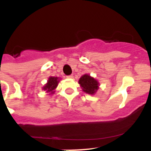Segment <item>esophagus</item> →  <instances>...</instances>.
Listing matches in <instances>:
<instances>
[{"label": "esophagus", "instance_id": "esophagus-1", "mask_svg": "<svg viewBox=\"0 0 151 151\" xmlns=\"http://www.w3.org/2000/svg\"><path fill=\"white\" fill-rule=\"evenodd\" d=\"M66 77H67V78H69V79L73 78V74H70V75L66 76Z\"/></svg>", "mask_w": 151, "mask_h": 151}]
</instances>
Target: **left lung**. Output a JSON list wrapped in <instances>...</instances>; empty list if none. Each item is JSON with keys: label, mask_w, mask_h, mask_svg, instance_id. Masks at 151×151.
<instances>
[{"label": "left lung", "mask_w": 151, "mask_h": 151, "mask_svg": "<svg viewBox=\"0 0 151 151\" xmlns=\"http://www.w3.org/2000/svg\"><path fill=\"white\" fill-rule=\"evenodd\" d=\"M79 84L83 88V91L89 94L95 93L99 88L98 82L88 74H85L80 77Z\"/></svg>", "instance_id": "obj_1"}]
</instances>
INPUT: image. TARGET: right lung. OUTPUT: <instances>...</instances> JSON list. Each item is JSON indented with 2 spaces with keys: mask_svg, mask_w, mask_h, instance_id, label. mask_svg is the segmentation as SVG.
I'll return each mask as SVG.
<instances>
[{
  "mask_svg": "<svg viewBox=\"0 0 151 151\" xmlns=\"http://www.w3.org/2000/svg\"><path fill=\"white\" fill-rule=\"evenodd\" d=\"M58 82L59 80L58 77H50V78H49L48 81H47V83L43 88V89L45 90V91H47V92L52 93L54 92V90L57 88Z\"/></svg>",
  "mask_w": 151,
  "mask_h": 151,
  "instance_id": "right-lung-1",
  "label": "right lung"
}]
</instances>
